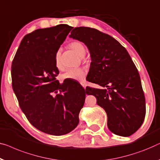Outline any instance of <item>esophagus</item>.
<instances>
[{
    "instance_id": "34e87169",
    "label": "esophagus",
    "mask_w": 160,
    "mask_h": 160,
    "mask_svg": "<svg viewBox=\"0 0 160 160\" xmlns=\"http://www.w3.org/2000/svg\"><path fill=\"white\" fill-rule=\"evenodd\" d=\"M81 84H82V86L84 88V89H86V87H87V84H86V83L85 82H82V83H81Z\"/></svg>"
}]
</instances>
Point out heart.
Listing matches in <instances>:
<instances>
[{"label": "heart", "instance_id": "b5f03b06", "mask_svg": "<svg viewBox=\"0 0 160 160\" xmlns=\"http://www.w3.org/2000/svg\"><path fill=\"white\" fill-rule=\"evenodd\" d=\"M69 47L81 58L84 57L86 55V52H87V50H86L84 45L81 42H72L69 44ZM55 63L58 68H61V51L60 50H58L56 54H55ZM85 76L86 71L83 68H72L68 69L66 72L63 73L61 75V78L63 80L73 79L83 82L84 80Z\"/></svg>", "mask_w": 160, "mask_h": 160}]
</instances>
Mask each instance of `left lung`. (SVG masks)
Wrapping results in <instances>:
<instances>
[{
    "instance_id": "8db88e82",
    "label": "left lung",
    "mask_w": 160,
    "mask_h": 160,
    "mask_svg": "<svg viewBox=\"0 0 160 160\" xmlns=\"http://www.w3.org/2000/svg\"><path fill=\"white\" fill-rule=\"evenodd\" d=\"M69 37L89 50L87 81L105 89L87 87L86 93L95 97L105 110L108 128L118 136L132 135L144 120L146 103L139 73L126 49L111 36L90 27H76Z\"/></svg>"
}]
</instances>
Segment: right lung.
Returning a JSON list of instances; mask_svg holds the SVG:
<instances>
[{"instance_id": "right-lung-1", "label": "right lung", "mask_w": 160, "mask_h": 160, "mask_svg": "<svg viewBox=\"0 0 160 160\" xmlns=\"http://www.w3.org/2000/svg\"><path fill=\"white\" fill-rule=\"evenodd\" d=\"M73 27L59 24L24 36L11 66L12 87L22 112L37 129L61 136L78 126L85 90L56 76L55 57Z\"/></svg>"}]
</instances>
